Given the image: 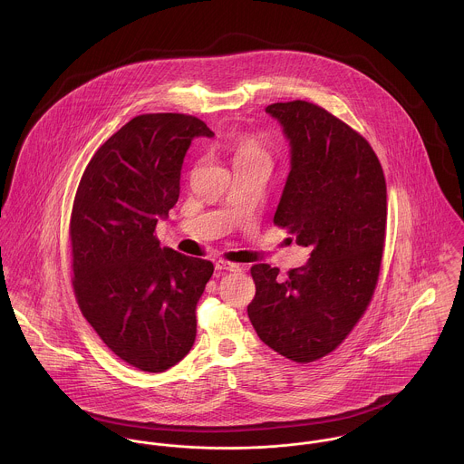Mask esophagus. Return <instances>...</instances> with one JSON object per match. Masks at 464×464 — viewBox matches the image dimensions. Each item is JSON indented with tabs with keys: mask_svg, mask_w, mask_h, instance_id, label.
I'll use <instances>...</instances> for the list:
<instances>
[{
	"mask_svg": "<svg viewBox=\"0 0 464 464\" xmlns=\"http://www.w3.org/2000/svg\"><path fill=\"white\" fill-rule=\"evenodd\" d=\"M216 269L218 271H241V266L234 265V263H225V261H218L216 263Z\"/></svg>",
	"mask_w": 464,
	"mask_h": 464,
	"instance_id": "obj_1",
	"label": "esophagus"
}]
</instances>
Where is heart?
<instances>
[{
    "label": "heart",
    "mask_w": 464,
    "mask_h": 464,
    "mask_svg": "<svg viewBox=\"0 0 464 464\" xmlns=\"http://www.w3.org/2000/svg\"><path fill=\"white\" fill-rule=\"evenodd\" d=\"M257 155H266L265 150H263L252 137H243V139L237 142V155H236V159L257 157Z\"/></svg>",
    "instance_id": "b5f03b06"
}]
</instances>
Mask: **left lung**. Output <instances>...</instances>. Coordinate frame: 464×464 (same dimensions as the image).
<instances>
[{
	"label": "left lung",
	"instance_id": "left-lung-1",
	"mask_svg": "<svg viewBox=\"0 0 464 464\" xmlns=\"http://www.w3.org/2000/svg\"><path fill=\"white\" fill-rule=\"evenodd\" d=\"M266 112L289 140V175L275 225L289 228L309 261L278 276L256 265L248 318L269 348L296 362L331 353L364 314L381 271L388 191L368 140L309 102Z\"/></svg>",
	"mask_w": 464,
	"mask_h": 464
}]
</instances>
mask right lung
<instances>
[{
  "mask_svg": "<svg viewBox=\"0 0 464 464\" xmlns=\"http://www.w3.org/2000/svg\"><path fill=\"white\" fill-rule=\"evenodd\" d=\"M198 118L142 114L109 137L87 164L71 212L72 287L83 318L125 362L159 373L197 337V304L210 261L160 248L153 236L179 201L184 157Z\"/></svg>",
  "mask_w": 464,
  "mask_h": 464,
  "instance_id": "add662e5",
  "label": "right lung"
}]
</instances>
